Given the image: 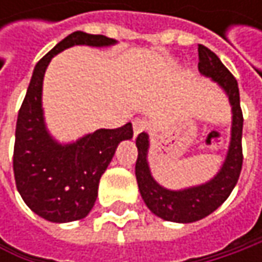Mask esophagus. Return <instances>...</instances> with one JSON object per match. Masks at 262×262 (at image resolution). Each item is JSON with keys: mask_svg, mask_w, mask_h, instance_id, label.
Returning a JSON list of instances; mask_svg holds the SVG:
<instances>
[{"mask_svg": "<svg viewBox=\"0 0 262 262\" xmlns=\"http://www.w3.org/2000/svg\"><path fill=\"white\" fill-rule=\"evenodd\" d=\"M147 124L146 121H143V119H140V118H136L134 121H133V129H134V136H138L140 133H143V131H146Z\"/></svg>", "mask_w": 262, "mask_h": 262, "instance_id": "esophagus-1", "label": "esophagus"}]
</instances>
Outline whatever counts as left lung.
Here are the masks:
<instances>
[{
	"label": "left lung",
	"mask_w": 262,
	"mask_h": 262,
	"mask_svg": "<svg viewBox=\"0 0 262 262\" xmlns=\"http://www.w3.org/2000/svg\"><path fill=\"white\" fill-rule=\"evenodd\" d=\"M198 71L204 77L211 78L217 86L226 93L232 106V128L230 143L226 159L220 170L201 185L188 186L184 189H167L162 186L151 175L148 166V148L150 138L147 133L138 134L136 146L138 157L136 163L137 184L148 210L157 217L175 222L192 223L201 220L222 206L236 185L242 169V126L244 116L241 111L239 87L235 77L222 64L219 56L208 48L198 45Z\"/></svg>",
	"instance_id": "obj_1"
}]
</instances>
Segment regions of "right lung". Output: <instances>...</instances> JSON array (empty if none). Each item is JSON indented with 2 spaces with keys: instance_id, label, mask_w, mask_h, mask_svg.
<instances>
[{
  "instance_id": "add662e5",
  "label": "right lung",
  "mask_w": 262,
  "mask_h": 262,
  "mask_svg": "<svg viewBox=\"0 0 262 262\" xmlns=\"http://www.w3.org/2000/svg\"><path fill=\"white\" fill-rule=\"evenodd\" d=\"M115 43V39L106 36L74 32L56 43L33 70L17 118L13 169L17 191L23 201L48 222L68 223L90 213L99 181L118 144L133 138V125L128 122L116 129L100 128L67 144L56 141L46 128L42 107L46 68L51 59L67 48H106Z\"/></svg>"
}]
</instances>
